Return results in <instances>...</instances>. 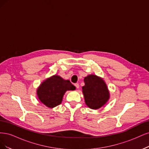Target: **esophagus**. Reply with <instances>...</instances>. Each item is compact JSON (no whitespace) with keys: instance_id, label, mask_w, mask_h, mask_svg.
<instances>
[{"instance_id":"34e87169","label":"esophagus","mask_w":149,"mask_h":149,"mask_svg":"<svg viewBox=\"0 0 149 149\" xmlns=\"http://www.w3.org/2000/svg\"><path fill=\"white\" fill-rule=\"evenodd\" d=\"M75 87H76L77 88H79V84H75Z\"/></svg>"}]
</instances>
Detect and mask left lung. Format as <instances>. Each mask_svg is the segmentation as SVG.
I'll use <instances>...</instances> for the list:
<instances>
[{
	"label": "left lung",
	"instance_id": "8db88e82",
	"mask_svg": "<svg viewBox=\"0 0 149 149\" xmlns=\"http://www.w3.org/2000/svg\"><path fill=\"white\" fill-rule=\"evenodd\" d=\"M82 92L85 104L91 109L102 107L109 99V92L104 81L96 75H88L84 78Z\"/></svg>",
	"mask_w": 149,
	"mask_h": 149
}]
</instances>
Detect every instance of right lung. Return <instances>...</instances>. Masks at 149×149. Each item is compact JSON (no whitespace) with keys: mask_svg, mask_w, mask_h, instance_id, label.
I'll use <instances>...</instances> for the list:
<instances>
[{"mask_svg":"<svg viewBox=\"0 0 149 149\" xmlns=\"http://www.w3.org/2000/svg\"><path fill=\"white\" fill-rule=\"evenodd\" d=\"M75 90V87L69 80L54 75L42 81L37 89V95L42 103L52 108L61 103L66 91Z\"/></svg>","mask_w":149,"mask_h":149,"instance_id":"obj_1","label":"right lung"}]
</instances>
